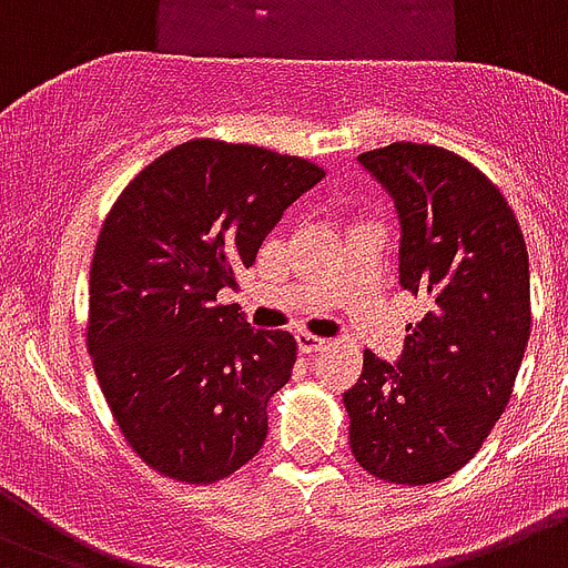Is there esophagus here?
I'll list each match as a JSON object with an SVG mask.
<instances>
[{"label": "esophagus", "instance_id": "34e87169", "mask_svg": "<svg viewBox=\"0 0 568 568\" xmlns=\"http://www.w3.org/2000/svg\"><path fill=\"white\" fill-rule=\"evenodd\" d=\"M325 344H328V341L316 337V334H307V332L298 334V349H302V353H320Z\"/></svg>", "mask_w": 568, "mask_h": 568}]
</instances>
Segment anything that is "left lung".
Here are the masks:
<instances>
[{
    "instance_id": "8db88e82",
    "label": "left lung",
    "mask_w": 568,
    "mask_h": 568,
    "mask_svg": "<svg viewBox=\"0 0 568 568\" xmlns=\"http://www.w3.org/2000/svg\"><path fill=\"white\" fill-rule=\"evenodd\" d=\"M399 213V284L426 298L397 364L364 353L344 394L349 447L385 483L426 486L463 468L504 415L530 337L527 245L507 197L435 144L358 156Z\"/></svg>"
}]
</instances>
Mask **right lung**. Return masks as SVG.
<instances>
[{
    "instance_id": "add662e5",
    "label": "right lung",
    "mask_w": 568,
    "mask_h": 568,
    "mask_svg": "<svg viewBox=\"0 0 568 568\" xmlns=\"http://www.w3.org/2000/svg\"><path fill=\"white\" fill-rule=\"evenodd\" d=\"M323 178L302 156L192 139L139 171L105 215L88 353L126 444L162 477L224 480L266 442V403L290 382L296 341L254 332L215 296Z\"/></svg>"
}]
</instances>
